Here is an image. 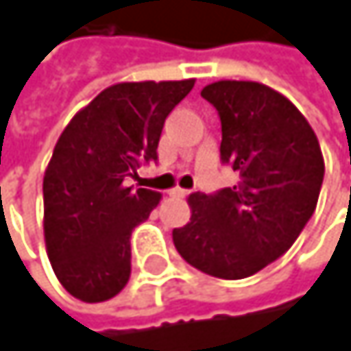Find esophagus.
<instances>
[{
	"label": "esophagus",
	"instance_id": "esophagus-1",
	"mask_svg": "<svg viewBox=\"0 0 351 351\" xmlns=\"http://www.w3.org/2000/svg\"><path fill=\"white\" fill-rule=\"evenodd\" d=\"M169 195H171V197H186V195H189V191H186V189L176 186V189H171V191H169Z\"/></svg>",
	"mask_w": 351,
	"mask_h": 351
}]
</instances>
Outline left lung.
I'll return each mask as SVG.
<instances>
[{"label":"left lung","instance_id":"obj_1","mask_svg":"<svg viewBox=\"0 0 351 351\" xmlns=\"http://www.w3.org/2000/svg\"><path fill=\"white\" fill-rule=\"evenodd\" d=\"M201 97L217 109L219 158L240 182L193 193L191 221L173 230V242L197 270L238 280L295 244L315 213L325 165L307 119L270 87L217 81Z\"/></svg>","mask_w":351,"mask_h":351}]
</instances>
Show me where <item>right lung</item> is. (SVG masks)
<instances>
[{
  "mask_svg": "<svg viewBox=\"0 0 351 351\" xmlns=\"http://www.w3.org/2000/svg\"><path fill=\"white\" fill-rule=\"evenodd\" d=\"M195 81L119 83L101 91L60 134L44 173V240L60 285L101 303L130 280V238L162 195L125 186L158 160L165 119Z\"/></svg>",
  "mask_w": 351,
  "mask_h": 351,
  "instance_id": "1",
  "label": "right lung"
}]
</instances>
